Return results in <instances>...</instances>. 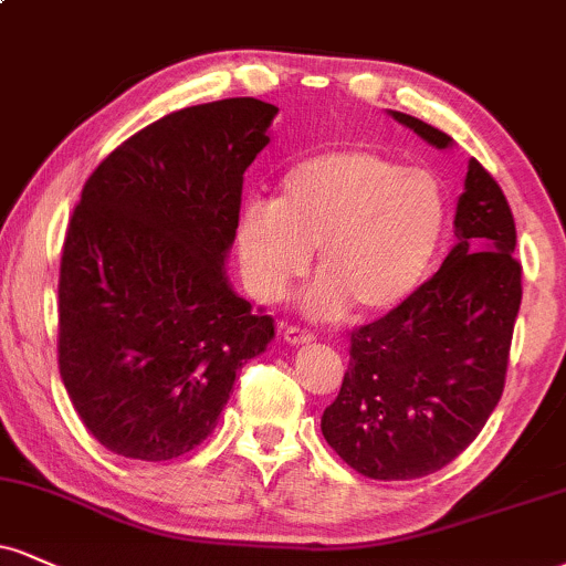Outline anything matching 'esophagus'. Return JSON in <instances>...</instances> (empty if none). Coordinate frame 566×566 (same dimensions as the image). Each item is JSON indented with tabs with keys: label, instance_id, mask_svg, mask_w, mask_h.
I'll list each match as a JSON object with an SVG mask.
<instances>
[{
	"label": "esophagus",
	"instance_id": "obj_1",
	"mask_svg": "<svg viewBox=\"0 0 566 566\" xmlns=\"http://www.w3.org/2000/svg\"><path fill=\"white\" fill-rule=\"evenodd\" d=\"M284 339H287V345H308V343H313V332H308V329H303V326H287V329H284Z\"/></svg>",
	"mask_w": 566,
	"mask_h": 566
}]
</instances>
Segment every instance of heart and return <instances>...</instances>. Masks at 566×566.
Masks as SVG:
<instances>
[{"label": "heart", "mask_w": 566, "mask_h": 566, "mask_svg": "<svg viewBox=\"0 0 566 566\" xmlns=\"http://www.w3.org/2000/svg\"><path fill=\"white\" fill-rule=\"evenodd\" d=\"M438 176L366 147L324 149L284 171L276 200H250L237 223L248 287L274 303L308 271V313L337 318L353 303L377 313L406 301L446 231Z\"/></svg>", "instance_id": "heart-1"}]
</instances>
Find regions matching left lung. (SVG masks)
<instances>
[{
  "instance_id": "8db88e82",
  "label": "left lung",
  "mask_w": 566,
  "mask_h": 566,
  "mask_svg": "<svg viewBox=\"0 0 566 566\" xmlns=\"http://www.w3.org/2000/svg\"><path fill=\"white\" fill-rule=\"evenodd\" d=\"M390 115L432 147L448 134ZM440 271L398 308L350 335V364L322 432L345 464L371 480L438 472L478 438L506 382L522 303L514 216L499 181L469 160Z\"/></svg>"
}]
</instances>
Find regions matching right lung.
<instances>
[{"label": "right lung", "instance_id": "right-lung-1", "mask_svg": "<svg viewBox=\"0 0 566 566\" xmlns=\"http://www.w3.org/2000/svg\"><path fill=\"white\" fill-rule=\"evenodd\" d=\"M279 107L231 97L155 120L94 168L60 261V377L86 430L139 461L216 430L274 318L231 290L242 179Z\"/></svg>", "mask_w": 566, "mask_h": 566}]
</instances>
